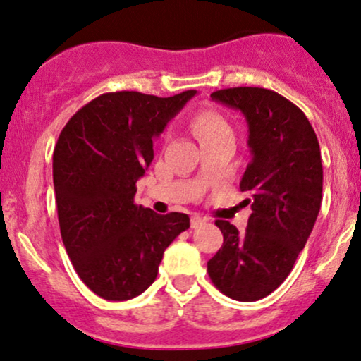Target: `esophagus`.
Returning a JSON list of instances; mask_svg holds the SVG:
<instances>
[{
    "label": "esophagus",
    "mask_w": 361,
    "mask_h": 361,
    "mask_svg": "<svg viewBox=\"0 0 361 361\" xmlns=\"http://www.w3.org/2000/svg\"><path fill=\"white\" fill-rule=\"evenodd\" d=\"M205 222H207V220L202 219V216H200V215H192V220H190V224H192V228L202 227V225L205 224Z\"/></svg>",
    "instance_id": "1"
}]
</instances>
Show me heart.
<instances>
[{
	"mask_svg": "<svg viewBox=\"0 0 361 361\" xmlns=\"http://www.w3.org/2000/svg\"><path fill=\"white\" fill-rule=\"evenodd\" d=\"M192 129L200 142L210 141V139L232 136V129L227 119L215 109H200L195 112L192 119Z\"/></svg>",
	"mask_w": 361,
	"mask_h": 361,
	"instance_id": "heart-1",
	"label": "heart"
}]
</instances>
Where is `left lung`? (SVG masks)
<instances>
[{
  "instance_id": "8db88e82",
  "label": "left lung",
  "mask_w": 361,
  "mask_h": 361,
  "mask_svg": "<svg viewBox=\"0 0 361 361\" xmlns=\"http://www.w3.org/2000/svg\"><path fill=\"white\" fill-rule=\"evenodd\" d=\"M212 99L238 109L249 124L250 163L240 192L252 208L245 232L216 220L224 245L208 260L215 288L235 301L276 290L305 249L323 198L319 142L305 112L274 90L230 87Z\"/></svg>"
}]
</instances>
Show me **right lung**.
I'll return each mask as SVG.
<instances>
[{
  "label": "right lung",
  "mask_w": 361,
  "mask_h": 361,
  "mask_svg": "<svg viewBox=\"0 0 361 361\" xmlns=\"http://www.w3.org/2000/svg\"><path fill=\"white\" fill-rule=\"evenodd\" d=\"M195 94H102L60 133L54 151L60 233L82 282L107 301L145 293L163 252L190 227L186 214L158 215L136 205L134 195L153 161V137Z\"/></svg>",
  "instance_id": "add662e5"
}]
</instances>
